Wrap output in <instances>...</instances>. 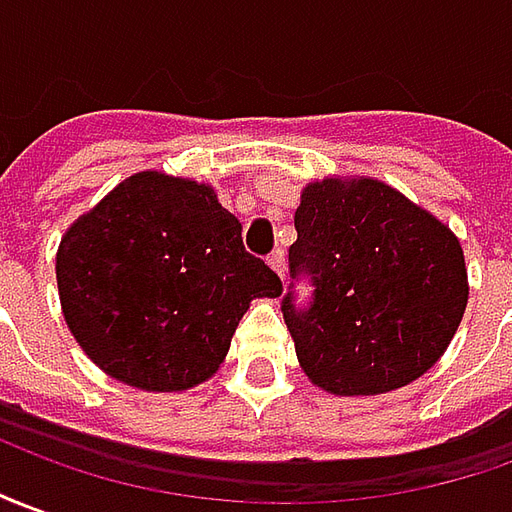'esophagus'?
I'll return each instance as SVG.
<instances>
[{
	"label": "esophagus",
	"instance_id": "esophagus-1",
	"mask_svg": "<svg viewBox=\"0 0 512 512\" xmlns=\"http://www.w3.org/2000/svg\"><path fill=\"white\" fill-rule=\"evenodd\" d=\"M267 264H270V270H273L278 278H284V267H287V262H284V253H281V250L270 253V256H267Z\"/></svg>",
	"mask_w": 512,
	"mask_h": 512
}]
</instances>
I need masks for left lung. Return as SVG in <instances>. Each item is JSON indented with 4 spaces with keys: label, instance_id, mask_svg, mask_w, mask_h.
<instances>
[{
    "label": "left lung",
    "instance_id": "8db88e82",
    "mask_svg": "<svg viewBox=\"0 0 512 512\" xmlns=\"http://www.w3.org/2000/svg\"><path fill=\"white\" fill-rule=\"evenodd\" d=\"M290 276L312 301L281 312L312 384L379 396L415 382L449 348L468 303L460 239L373 178H323L301 192Z\"/></svg>",
    "mask_w": 512,
    "mask_h": 512
}]
</instances>
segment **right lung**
Returning <instances> with one entry per match:
<instances>
[{
    "label": "right lung",
    "mask_w": 512,
    "mask_h": 512,
    "mask_svg": "<svg viewBox=\"0 0 512 512\" xmlns=\"http://www.w3.org/2000/svg\"><path fill=\"white\" fill-rule=\"evenodd\" d=\"M55 276L66 326L119 382L178 393L217 373L253 298L281 278L242 245L209 183L136 172L63 234Z\"/></svg>",
    "instance_id": "1"
}]
</instances>
